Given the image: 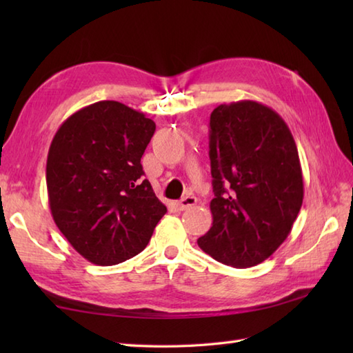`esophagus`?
Listing matches in <instances>:
<instances>
[{
    "mask_svg": "<svg viewBox=\"0 0 353 353\" xmlns=\"http://www.w3.org/2000/svg\"><path fill=\"white\" fill-rule=\"evenodd\" d=\"M196 203H197V199L194 197V196H191V194H188V196H185L181 201H179L177 208H179V211H185V209H188V208L194 206Z\"/></svg>",
    "mask_w": 353,
    "mask_h": 353,
    "instance_id": "34e87169",
    "label": "esophagus"
}]
</instances>
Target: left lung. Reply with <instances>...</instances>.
Returning a JSON list of instances; mask_svg holds the SVG:
<instances>
[{
	"label": "left lung",
	"instance_id": "left-lung-1",
	"mask_svg": "<svg viewBox=\"0 0 353 353\" xmlns=\"http://www.w3.org/2000/svg\"><path fill=\"white\" fill-rule=\"evenodd\" d=\"M209 159L212 228L197 244L226 265H258L287 239L302 208L294 138L264 104H220L209 121Z\"/></svg>",
	"mask_w": 353,
	"mask_h": 353
}]
</instances>
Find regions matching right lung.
I'll return each instance as SVG.
<instances>
[{"mask_svg": "<svg viewBox=\"0 0 353 353\" xmlns=\"http://www.w3.org/2000/svg\"><path fill=\"white\" fill-rule=\"evenodd\" d=\"M153 119L118 101L66 118L51 141L47 190L52 220L81 256L115 265L145 249L167 208L142 179Z\"/></svg>", "mask_w": 353, "mask_h": 353, "instance_id": "obj_1", "label": "right lung"}]
</instances>
